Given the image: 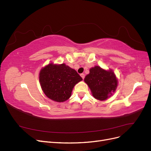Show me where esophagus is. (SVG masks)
Returning a JSON list of instances; mask_svg holds the SVG:
<instances>
[{"label":"esophagus","instance_id":"34e87169","mask_svg":"<svg viewBox=\"0 0 151 151\" xmlns=\"http://www.w3.org/2000/svg\"><path fill=\"white\" fill-rule=\"evenodd\" d=\"M81 77H82V78H83V79H84V77H85V75H84V74H81Z\"/></svg>","mask_w":151,"mask_h":151}]
</instances>
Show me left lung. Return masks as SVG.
<instances>
[{"instance_id": "8db88e82", "label": "left lung", "mask_w": 151, "mask_h": 151, "mask_svg": "<svg viewBox=\"0 0 151 151\" xmlns=\"http://www.w3.org/2000/svg\"><path fill=\"white\" fill-rule=\"evenodd\" d=\"M84 82L88 85L93 97L100 101L110 97L118 86V79L111 69L106 70L97 65L90 68Z\"/></svg>"}]
</instances>
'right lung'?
I'll return each mask as SVG.
<instances>
[{
	"instance_id": "1",
	"label": "right lung",
	"mask_w": 151,
	"mask_h": 151,
	"mask_svg": "<svg viewBox=\"0 0 151 151\" xmlns=\"http://www.w3.org/2000/svg\"><path fill=\"white\" fill-rule=\"evenodd\" d=\"M83 80L73 69L65 63H50L41 69L39 81L45 94L55 102H64L71 96L76 84Z\"/></svg>"
}]
</instances>
